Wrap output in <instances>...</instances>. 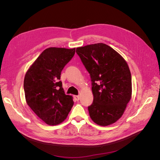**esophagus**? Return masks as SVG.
Returning a JSON list of instances; mask_svg holds the SVG:
<instances>
[{
    "mask_svg": "<svg viewBox=\"0 0 160 160\" xmlns=\"http://www.w3.org/2000/svg\"><path fill=\"white\" fill-rule=\"evenodd\" d=\"M74 98L75 99L76 101H79L80 99V97L79 95H75L74 96Z\"/></svg>",
    "mask_w": 160,
    "mask_h": 160,
    "instance_id": "34e87169",
    "label": "esophagus"
}]
</instances>
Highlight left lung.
<instances>
[{
	"label": "left lung",
	"mask_w": 160,
	"mask_h": 160,
	"mask_svg": "<svg viewBox=\"0 0 160 160\" xmlns=\"http://www.w3.org/2000/svg\"><path fill=\"white\" fill-rule=\"evenodd\" d=\"M90 74L93 101L88 107L90 118L101 126L113 124L123 115L132 98V75L127 62L104 43L76 49Z\"/></svg>",
	"instance_id": "left-lung-1"
}]
</instances>
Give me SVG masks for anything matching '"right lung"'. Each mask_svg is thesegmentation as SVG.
Wrapping results in <instances>:
<instances>
[{
	"label": "right lung",
	"mask_w": 160,
	"mask_h": 160,
	"mask_svg": "<svg viewBox=\"0 0 160 160\" xmlns=\"http://www.w3.org/2000/svg\"><path fill=\"white\" fill-rule=\"evenodd\" d=\"M75 53V48H48L25 74L24 90L27 103L49 125L63 122L73 105L72 97L65 95L59 80L62 70Z\"/></svg>",
	"instance_id": "obj_1"
}]
</instances>
